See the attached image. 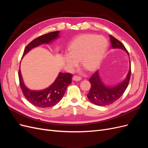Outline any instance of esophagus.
Listing matches in <instances>:
<instances>
[{"label":"esophagus","instance_id":"esophagus-1","mask_svg":"<svg viewBox=\"0 0 148 148\" xmlns=\"http://www.w3.org/2000/svg\"><path fill=\"white\" fill-rule=\"evenodd\" d=\"M73 80H74V81H80V80L82 79V78L79 77V76H77V75H74L73 78H72Z\"/></svg>","mask_w":148,"mask_h":148}]
</instances>
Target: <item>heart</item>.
<instances>
[{"label": "heart", "instance_id": "obj_1", "mask_svg": "<svg viewBox=\"0 0 148 148\" xmlns=\"http://www.w3.org/2000/svg\"><path fill=\"white\" fill-rule=\"evenodd\" d=\"M107 47L108 42L104 37L91 34L80 36L69 47V53L65 57L66 65L73 69L81 59L82 65L88 70H95L100 66Z\"/></svg>", "mask_w": 148, "mask_h": 148}]
</instances>
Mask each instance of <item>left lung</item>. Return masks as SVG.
<instances>
[{"mask_svg": "<svg viewBox=\"0 0 148 148\" xmlns=\"http://www.w3.org/2000/svg\"><path fill=\"white\" fill-rule=\"evenodd\" d=\"M110 40L112 47L114 49L119 48L123 49V51L128 53L129 56L126 48L118 39L110 35ZM130 77L131 65L130 66V70L127 77L124 79V81L115 86L109 87L106 86L102 82L99 73L96 71L89 80L91 83V88L87 95L88 99L93 104L99 106H106L112 104L123 95L128 87Z\"/></svg>", "mask_w": 148, "mask_h": 148, "instance_id": "left-lung-1", "label": "left lung"}]
</instances>
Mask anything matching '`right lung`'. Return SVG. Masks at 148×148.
Here are the masks:
<instances>
[{"instance_id":"obj_1","label":"right lung","mask_w":148,"mask_h":148,"mask_svg":"<svg viewBox=\"0 0 148 148\" xmlns=\"http://www.w3.org/2000/svg\"><path fill=\"white\" fill-rule=\"evenodd\" d=\"M59 31H53L41 36L33 40L25 47L23 57L31 49L41 45L49 44L59 36ZM72 75L69 73H59L57 78L50 86L41 91H34L26 88L21 77L20 70L18 77L20 88L23 95L31 104L41 108H47L56 105L61 100L69 85L71 83Z\"/></svg>"}]
</instances>
